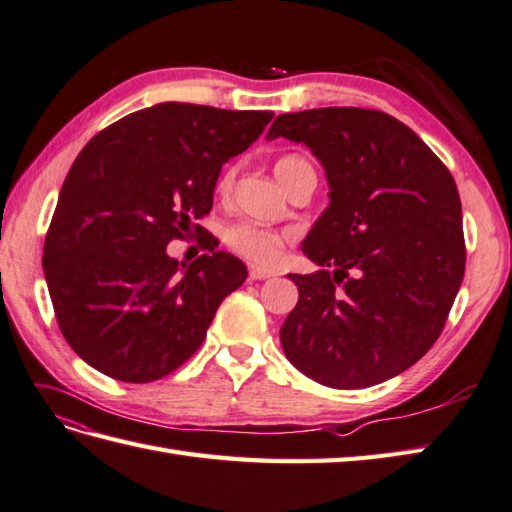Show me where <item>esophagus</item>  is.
<instances>
[{
    "label": "esophagus",
    "instance_id": "obj_1",
    "mask_svg": "<svg viewBox=\"0 0 512 512\" xmlns=\"http://www.w3.org/2000/svg\"><path fill=\"white\" fill-rule=\"evenodd\" d=\"M274 276H278L276 269H265V267H258V265L249 267V278H252V280H269Z\"/></svg>",
    "mask_w": 512,
    "mask_h": 512
}]
</instances>
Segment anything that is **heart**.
I'll return each instance as SVG.
<instances>
[{
	"instance_id": "obj_1",
	"label": "heart",
	"mask_w": 512,
	"mask_h": 512,
	"mask_svg": "<svg viewBox=\"0 0 512 512\" xmlns=\"http://www.w3.org/2000/svg\"><path fill=\"white\" fill-rule=\"evenodd\" d=\"M304 162L306 160H302V157H298V155L280 157V160L274 166L280 184H285L291 170L298 164H304ZM232 179H234V173H232V170H227V173L219 179V190L225 192L227 188H230ZM223 241H225L227 247L232 249L234 254L243 256L245 260H249V263H254V265H276L280 256H282V249H285L287 236L282 232L269 230V227H260V225L243 221V223H234L230 227H225Z\"/></svg>"
}]
</instances>
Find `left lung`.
<instances>
[{"mask_svg": "<svg viewBox=\"0 0 512 512\" xmlns=\"http://www.w3.org/2000/svg\"><path fill=\"white\" fill-rule=\"evenodd\" d=\"M276 138L309 146L331 199L302 241L320 269L289 274L300 295L280 328L282 350L328 388L388 381L434 346L462 285L456 181L383 111L282 113L267 131L269 142Z\"/></svg>", "mask_w": 512, "mask_h": 512, "instance_id": "left-lung-1", "label": "left lung"}]
</instances>
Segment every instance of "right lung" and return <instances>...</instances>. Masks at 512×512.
Segmentation results:
<instances>
[{
  "label": "right lung",
  "mask_w": 512,
  "mask_h": 512,
  "mask_svg": "<svg viewBox=\"0 0 512 512\" xmlns=\"http://www.w3.org/2000/svg\"><path fill=\"white\" fill-rule=\"evenodd\" d=\"M271 118L160 102L78 153L45 236L43 271L61 333L89 366L149 383L195 355L247 267L214 247L184 265L166 245L212 210L221 166Z\"/></svg>",
  "instance_id": "1"
}]
</instances>
